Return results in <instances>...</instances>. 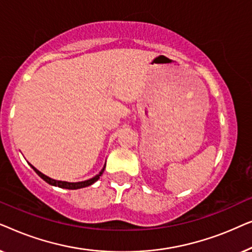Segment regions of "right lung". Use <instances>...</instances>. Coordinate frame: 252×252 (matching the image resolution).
Wrapping results in <instances>:
<instances>
[{
  "instance_id": "right-lung-1",
  "label": "right lung",
  "mask_w": 252,
  "mask_h": 252,
  "mask_svg": "<svg viewBox=\"0 0 252 252\" xmlns=\"http://www.w3.org/2000/svg\"><path fill=\"white\" fill-rule=\"evenodd\" d=\"M31 165V164H30ZM32 166V168L34 171L36 172V174L39 175L40 178H42L44 181L48 182V184L51 185V186H56V187H60V188H64V189H80V188H85V187H88V186H91L94 184V182H96L99 179V177H101L103 172H104V168L105 166L102 168L101 172L97 175H95L94 178L89 179V180H86V181H80V182H67V181H60V180H54V179H51L49 177H47V175H44L43 173H41V172L39 170H36L35 167L33 166V165H31Z\"/></svg>"
}]
</instances>
